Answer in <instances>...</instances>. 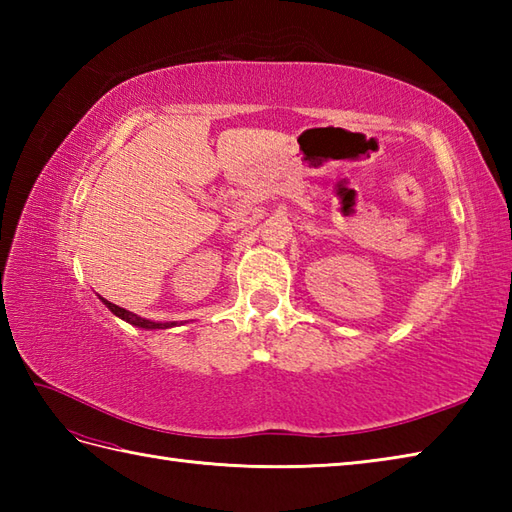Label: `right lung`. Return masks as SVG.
Returning a JSON list of instances; mask_svg holds the SVG:
<instances>
[{"mask_svg":"<svg viewBox=\"0 0 512 512\" xmlns=\"http://www.w3.org/2000/svg\"><path fill=\"white\" fill-rule=\"evenodd\" d=\"M101 301L105 303L107 308H110V312H112V314H116L118 319H123V321H127V323H132V325H136V328H143V330H167V328H173V325H178L176 321H169V323H162V321H149V319L138 317V314L129 312V310H125V308H118L116 303H110V301L103 299V297H101Z\"/></svg>","mask_w":512,"mask_h":512,"instance_id":"right-lung-1","label":"right lung"}]
</instances>
